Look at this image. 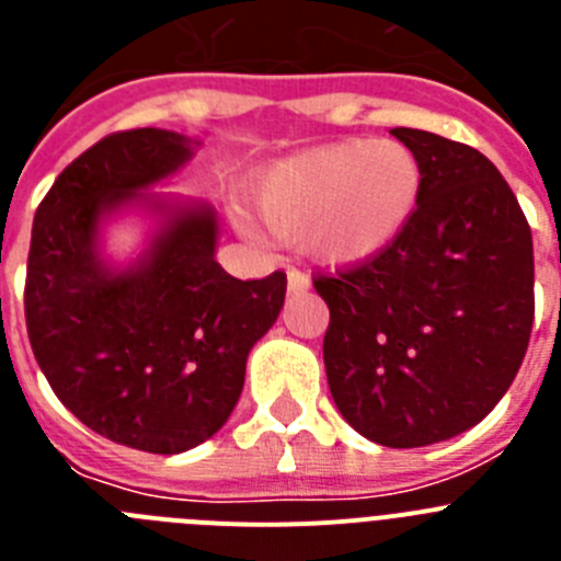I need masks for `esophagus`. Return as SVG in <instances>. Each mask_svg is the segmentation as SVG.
<instances>
[{
	"label": "esophagus",
	"instance_id": "34e87169",
	"mask_svg": "<svg viewBox=\"0 0 561 561\" xmlns=\"http://www.w3.org/2000/svg\"><path fill=\"white\" fill-rule=\"evenodd\" d=\"M311 289V277L306 272L289 270V291L297 295V291H309Z\"/></svg>",
	"mask_w": 561,
	"mask_h": 561
}]
</instances>
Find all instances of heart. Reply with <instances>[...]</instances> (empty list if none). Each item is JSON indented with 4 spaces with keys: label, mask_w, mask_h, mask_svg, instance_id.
Masks as SVG:
<instances>
[{
    "label": "heart",
    "mask_w": 561,
    "mask_h": 561,
    "mask_svg": "<svg viewBox=\"0 0 561 561\" xmlns=\"http://www.w3.org/2000/svg\"><path fill=\"white\" fill-rule=\"evenodd\" d=\"M424 171L401 140H340L261 168L250 199L277 238H304L320 264L351 270L390 250L413 225ZM255 230L250 221H241Z\"/></svg>",
    "instance_id": "obj_1"
}]
</instances>
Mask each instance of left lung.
<instances>
[{
    "label": "left lung",
    "instance_id": "8db88e82",
    "mask_svg": "<svg viewBox=\"0 0 561 561\" xmlns=\"http://www.w3.org/2000/svg\"><path fill=\"white\" fill-rule=\"evenodd\" d=\"M424 191L385 255L317 277L331 323L323 359L336 410L381 447L455 438L512 388L534 325V241L494 162L421 128Z\"/></svg>",
    "mask_w": 561,
    "mask_h": 561
}]
</instances>
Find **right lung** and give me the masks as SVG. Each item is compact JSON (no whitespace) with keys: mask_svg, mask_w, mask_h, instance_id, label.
<instances>
[{"mask_svg":"<svg viewBox=\"0 0 561 561\" xmlns=\"http://www.w3.org/2000/svg\"><path fill=\"white\" fill-rule=\"evenodd\" d=\"M196 146L168 128L103 137L53 182L30 238L24 317L49 388L89 430L153 455L225 427L286 295L284 272L238 280L221 270L207 202L151 191ZM128 211L152 227L141 255L117 265L105 227Z\"/></svg>","mask_w":561,"mask_h":561,"instance_id":"obj_1","label":"right lung"}]
</instances>
